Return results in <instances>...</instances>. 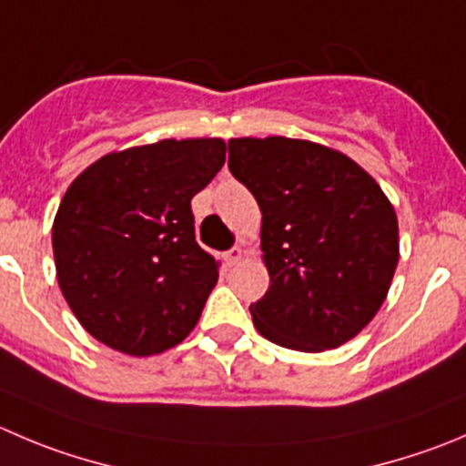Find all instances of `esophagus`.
Wrapping results in <instances>:
<instances>
[{"label":"esophagus","mask_w":466,"mask_h":466,"mask_svg":"<svg viewBox=\"0 0 466 466\" xmlns=\"http://www.w3.org/2000/svg\"><path fill=\"white\" fill-rule=\"evenodd\" d=\"M242 256H245V251H242L240 247H233V249L226 251L224 260H226V265H238L242 260Z\"/></svg>","instance_id":"esophagus-1"}]
</instances>
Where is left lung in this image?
<instances>
[{
	"instance_id": "obj_1",
	"label": "left lung",
	"mask_w": 466,
	"mask_h": 466,
	"mask_svg": "<svg viewBox=\"0 0 466 466\" xmlns=\"http://www.w3.org/2000/svg\"><path fill=\"white\" fill-rule=\"evenodd\" d=\"M228 169L263 212L269 288L249 311L260 334L299 352L354 339L387 299L396 210L348 155L288 137L230 139Z\"/></svg>"
}]
</instances>
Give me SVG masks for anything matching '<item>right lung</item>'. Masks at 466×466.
<instances>
[{
	"label": "right lung",
	"mask_w": 466,
	"mask_h": 466,
	"mask_svg": "<svg viewBox=\"0 0 466 466\" xmlns=\"http://www.w3.org/2000/svg\"><path fill=\"white\" fill-rule=\"evenodd\" d=\"M224 159L221 139H164L105 155L73 180L52 249L66 302L93 339L150 357L194 329L219 263L197 245L192 197Z\"/></svg>",
	"instance_id": "right-lung-1"
}]
</instances>
